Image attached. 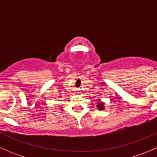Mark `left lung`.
I'll use <instances>...</instances> for the list:
<instances>
[{"label": "left lung", "mask_w": 157, "mask_h": 157, "mask_svg": "<svg viewBox=\"0 0 157 157\" xmlns=\"http://www.w3.org/2000/svg\"><path fill=\"white\" fill-rule=\"evenodd\" d=\"M97 107L98 109H99V110H102V109H104V105L102 102H98V105H97Z\"/></svg>", "instance_id": "left-lung-1"}]
</instances>
